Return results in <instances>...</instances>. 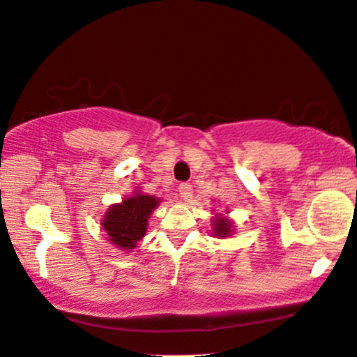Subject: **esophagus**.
<instances>
[{
    "label": "esophagus",
    "instance_id": "34e87169",
    "mask_svg": "<svg viewBox=\"0 0 357 357\" xmlns=\"http://www.w3.org/2000/svg\"><path fill=\"white\" fill-rule=\"evenodd\" d=\"M179 194H181V197L184 201H189L192 197V186L189 183H183L179 184Z\"/></svg>",
    "mask_w": 357,
    "mask_h": 357
}]
</instances>
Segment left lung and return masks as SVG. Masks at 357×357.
I'll list each match as a JSON object with an SVG mask.
<instances>
[{"mask_svg":"<svg viewBox=\"0 0 357 357\" xmlns=\"http://www.w3.org/2000/svg\"><path fill=\"white\" fill-rule=\"evenodd\" d=\"M212 231H214V236L219 237V238L231 236V234L234 232L232 220L227 219L222 214H215L214 220H212Z\"/></svg>","mask_w":357,"mask_h":357,"instance_id":"8db88e82","label":"left lung"}]
</instances>
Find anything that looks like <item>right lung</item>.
<instances>
[{"label":"right lung","instance_id":"add662e5","mask_svg":"<svg viewBox=\"0 0 357 357\" xmlns=\"http://www.w3.org/2000/svg\"><path fill=\"white\" fill-rule=\"evenodd\" d=\"M158 197L151 194L135 192L133 196L125 197L120 204L108 207L102 219V227L107 232L108 242L119 249L132 252L137 243L145 237L148 227V218L160 206Z\"/></svg>","mask_w":357,"mask_h":357}]
</instances>
